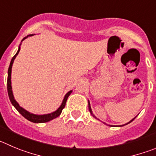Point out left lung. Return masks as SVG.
I'll return each mask as SVG.
<instances>
[{"label": "left lung", "mask_w": 156, "mask_h": 156, "mask_svg": "<svg viewBox=\"0 0 156 156\" xmlns=\"http://www.w3.org/2000/svg\"><path fill=\"white\" fill-rule=\"evenodd\" d=\"M88 109H89V112H90V113H91V115H92L93 117H94V118H95L96 119H98V120H99V119H97V118H96L95 116L94 115V114H93V113H92V111H91V105H90L89 101H88ZM135 118H136V116H135V117L134 118V119H132V120H131V121H129V122H128V123H126V124H125V125H122V126H112V125H108V126H118V127H122V126H126V125L129 124V123H130V122H132V121H133L134 119H135ZM104 124H106V123H105V122H104ZM106 125H107V124H106Z\"/></svg>", "instance_id": "8db88e82"}]
</instances>
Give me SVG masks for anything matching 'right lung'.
I'll list each match as a JSON object with an SVG mask.
<instances>
[{
  "instance_id": "add662e5",
  "label": "right lung",
  "mask_w": 156,
  "mask_h": 156,
  "mask_svg": "<svg viewBox=\"0 0 156 156\" xmlns=\"http://www.w3.org/2000/svg\"><path fill=\"white\" fill-rule=\"evenodd\" d=\"M33 35H34V34H29V35L26 36V37H24V38L22 39L21 44H20V45H19L18 50H17V53L15 54V55H14V56L12 58V59H11V63H10V65H9V68H8V82H7V84H8V96H9L10 101H11V104L13 105V106L17 109V111H18V112L20 113L23 117H24L26 119L30 121V122H34V123H44V122H49V121L52 120V119H55V118L58 117V116L60 115L61 113H62V109L65 108L68 96H69L70 94H71V93L72 92V90L69 91L66 94H65V97H64L63 101H62V105H60V107L58 108L56 111L53 112L51 113H49V114L36 115V114H33V113L29 112L28 111H27V110H25V109L23 108L22 107H21V106L19 105V104L17 102V101L14 99V94H13V91H12V87H11V68H12V65H13V63H14V59H15V58L17 57V55H18L20 50H21V43H22V41L24 40V39L27 38L28 37H31V36Z\"/></svg>"
}]
</instances>
